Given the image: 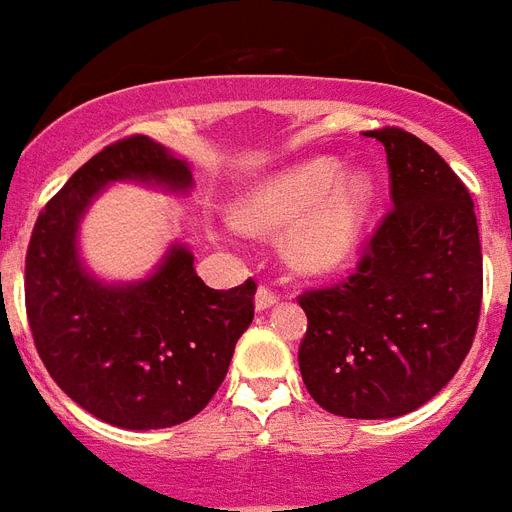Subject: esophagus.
<instances>
[{"instance_id":"obj_1","label":"esophagus","mask_w":512,"mask_h":512,"mask_svg":"<svg viewBox=\"0 0 512 512\" xmlns=\"http://www.w3.org/2000/svg\"><path fill=\"white\" fill-rule=\"evenodd\" d=\"M277 301H280V293H277L275 288L261 285V288L256 290V309H259V312H264V309H269V306H275Z\"/></svg>"}]
</instances>
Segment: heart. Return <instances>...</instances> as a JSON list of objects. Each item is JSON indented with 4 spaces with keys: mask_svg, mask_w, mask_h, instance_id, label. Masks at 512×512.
I'll use <instances>...</instances> for the list:
<instances>
[{
    "mask_svg": "<svg viewBox=\"0 0 512 512\" xmlns=\"http://www.w3.org/2000/svg\"><path fill=\"white\" fill-rule=\"evenodd\" d=\"M375 185L365 171L343 174L341 161L314 158L253 187L237 206V224L282 235V253L301 272H333L357 251Z\"/></svg>",
    "mask_w": 512,
    "mask_h": 512,
    "instance_id": "obj_1",
    "label": "heart"
}]
</instances>
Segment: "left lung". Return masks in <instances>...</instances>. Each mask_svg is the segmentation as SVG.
<instances>
[{"label": "left lung", "mask_w": 512, "mask_h": 512, "mask_svg": "<svg viewBox=\"0 0 512 512\" xmlns=\"http://www.w3.org/2000/svg\"><path fill=\"white\" fill-rule=\"evenodd\" d=\"M394 206L338 285L306 290L298 367L322 410L399 418L439 394L473 346L484 293L468 187L415 134L386 126Z\"/></svg>", "instance_id": "8db88e82"}]
</instances>
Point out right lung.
I'll list each match as a JSON object with an SVG mask.
<instances>
[{"label": "right lung", "instance_id": "right-lung-1", "mask_svg": "<svg viewBox=\"0 0 512 512\" xmlns=\"http://www.w3.org/2000/svg\"><path fill=\"white\" fill-rule=\"evenodd\" d=\"M124 179L192 185L187 161L145 134L89 158L36 219L26 314L44 367L73 402L110 425L147 431L185 423L211 402L253 320L256 282L208 288L182 245L142 282L94 280L81 267L76 232L94 195Z\"/></svg>", "mask_w": 512, "mask_h": 512}]
</instances>
